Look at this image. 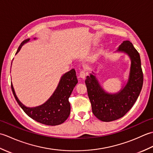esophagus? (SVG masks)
I'll return each instance as SVG.
<instances>
[{"label": "esophagus", "instance_id": "esophagus-1", "mask_svg": "<svg viewBox=\"0 0 153 153\" xmlns=\"http://www.w3.org/2000/svg\"><path fill=\"white\" fill-rule=\"evenodd\" d=\"M86 76V74L84 71H81L79 72V77L81 79H85Z\"/></svg>", "mask_w": 153, "mask_h": 153}]
</instances>
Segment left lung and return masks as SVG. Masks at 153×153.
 <instances>
[{"instance_id": "obj_1", "label": "left lung", "mask_w": 153, "mask_h": 153, "mask_svg": "<svg viewBox=\"0 0 153 153\" xmlns=\"http://www.w3.org/2000/svg\"><path fill=\"white\" fill-rule=\"evenodd\" d=\"M117 51L126 53L131 59L129 79L125 87L111 94L102 89L94 74H91L85 79L93 114L103 122L114 121L124 116L137 100L143 83L140 55L133 44L123 41Z\"/></svg>"}]
</instances>
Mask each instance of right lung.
I'll return each mask as SVG.
<instances>
[{
  "label": "right lung",
  "mask_w": 153,
  "mask_h": 153,
  "mask_svg": "<svg viewBox=\"0 0 153 153\" xmlns=\"http://www.w3.org/2000/svg\"><path fill=\"white\" fill-rule=\"evenodd\" d=\"M30 39H28L22 42L16 54L20 51L23 45ZM77 83V79L76 71L74 69H71L61 77L56 90L47 101L42 105L33 108L25 106L19 101L16 95L12 83L11 88L16 101L27 116L43 124L56 126L64 122L70 115V104L68 99Z\"/></svg>",
  "instance_id": "add662e5"
}]
</instances>
